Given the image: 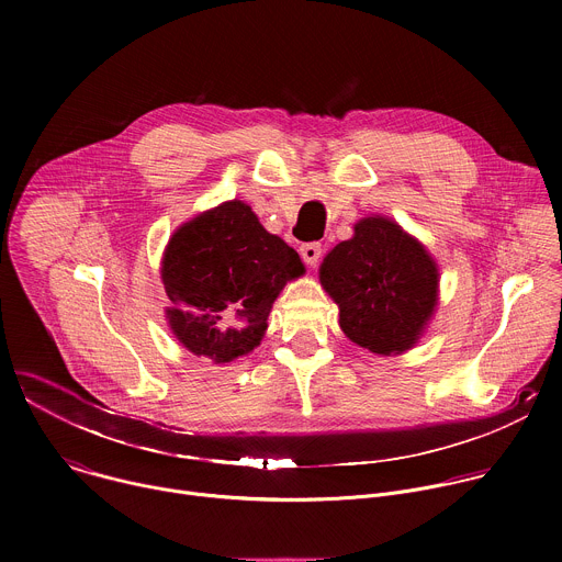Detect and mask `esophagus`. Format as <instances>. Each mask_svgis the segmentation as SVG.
Listing matches in <instances>:
<instances>
[{
  "label": "esophagus",
  "instance_id": "obj_1",
  "mask_svg": "<svg viewBox=\"0 0 562 562\" xmlns=\"http://www.w3.org/2000/svg\"><path fill=\"white\" fill-rule=\"evenodd\" d=\"M300 256H302V260H304L306 265L315 267V265L319 262V258H323V245H317V243L302 245V247H300Z\"/></svg>",
  "mask_w": 562,
  "mask_h": 562
}]
</instances>
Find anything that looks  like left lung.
Here are the masks:
<instances>
[{"mask_svg": "<svg viewBox=\"0 0 562 562\" xmlns=\"http://www.w3.org/2000/svg\"><path fill=\"white\" fill-rule=\"evenodd\" d=\"M340 306V327L360 347L391 356L416 345L438 297V269L395 222L367 217L319 267Z\"/></svg>", "mask_w": 562, "mask_h": 562, "instance_id": "left-lung-1", "label": "left lung"}]
</instances>
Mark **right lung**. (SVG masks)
Returning <instances> with one entry per match:
<instances>
[{"mask_svg": "<svg viewBox=\"0 0 562 562\" xmlns=\"http://www.w3.org/2000/svg\"><path fill=\"white\" fill-rule=\"evenodd\" d=\"M300 256L233 200L180 226L162 260L169 325L195 356L231 362L260 345L271 304L302 276Z\"/></svg>", "mask_w": 562, "mask_h": 562, "instance_id": "add662e5", "label": "right lung"}]
</instances>
